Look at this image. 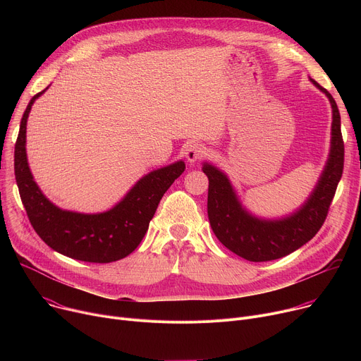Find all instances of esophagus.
Returning a JSON list of instances; mask_svg holds the SVG:
<instances>
[{"mask_svg":"<svg viewBox=\"0 0 361 361\" xmlns=\"http://www.w3.org/2000/svg\"><path fill=\"white\" fill-rule=\"evenodd\" d=\"M205 156H207V148H205L204 144L201 142H190L185 148V157L190 163L198 161Z\"/></svg>","mask_w":361,"mask_h":361,"instance_id":"1","label":"esophagus"}]
</instances>
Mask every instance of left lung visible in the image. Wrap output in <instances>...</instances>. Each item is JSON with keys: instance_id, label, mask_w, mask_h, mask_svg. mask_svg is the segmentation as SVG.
<instances>
[{"instance_id": "8db88e82", "label": "left lung", "mask_w": 361, "mask_h": 361, "mask_svg": "<svg viewBox=\"0 0 361 361\" xmlns=\"http://www.w3.org/2000/svg\"><path fill=\"white\" fill-rule=\"evenodd\" d=\"M330 99L333 107L331 149L327 166L314 192L293 216L266 221L250 216L238 202L227 177L210 164L202 171L209 177L207 213L210 226L223 245L248 262H270L295 251L310 241L329 214L344 167V141L337 104L331 94L312 80Z\"/></svg>"}]
</instances>
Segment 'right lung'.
<instances>
[{"label":"right lung","instance_id":"1","mask_svg":"<svg viewBox=\"0 0 361 361\" xmlns=\"http://www.w3.org/2000/svg\"><path fill=\"white\" fill-rule=\"evenodd\" d=\"M45 90L28 102L14 151L16 180L28 220L47 245L74 260L88 263L121 260L138 247L161 197L183 174L185 164L177 161L147 174L110 212L78 214L60 210L42 195L32 180L25 152L27 118L34 101Z\"/></svg>","mask_w":361,"mask_h":361}]
</instances>
